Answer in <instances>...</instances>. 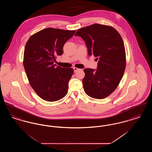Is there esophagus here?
Returning <instances> with one entry per match:
<instances>
[{
	"label": "esophagus",
	"mask_w": 152,
	"mask_h": 152,
	"mask_svg": "<svg viewBox=\"0 0 152 152\" xmlns=\"http://www.w3.org/2000/svg\"><path fill=\"white\" fill-rule=\"evenodd\" d=\"M79 69L77 68H76V67H73V70H74V72H77Z\"/></svg>",
	"instance_id": "34e87169"
}]
</instances>
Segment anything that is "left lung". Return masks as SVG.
Instances as JSON below:
<instances>
[{
	"label": "left lung",
	"mask_w": 152,
	"mask_h": 152,
	"mask_svg": "<svg viewBox=\"0 0 152 152\" xmlns=\"http://www.w3.org/2000/svg\"><path fill=\"white\" fill-rule=\"evenodd\" d=\"M75 36L85 41L89 55L99 60L96 71L84 69V91L92 98L104 99L115 91L125 69L126 53L123 39L113 27L100 24L81 28Z\"/></svg>",
	"instance_id": "1"
}]
</instances>
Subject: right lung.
<instances>
[{"label":"right lung","mask_w":152,"mask_h":152,"mask_svg":"<svg viewBox=\"0 0 152 152\" xmlns=\"http://www.w3.org/2000/svg\"><path fill=\"white\" fill-rule=\"evenodd\" d=\"M75 30L47 28L29 37L25 46L23 66L31 87L40 97L47 101L63 98L73 69L53 64L63 53L65 42Z\"/></svg>","instance_id":"add662e5"}]
</instances>
